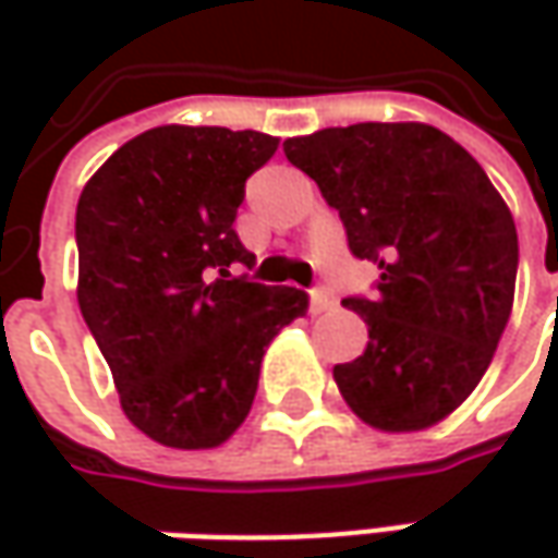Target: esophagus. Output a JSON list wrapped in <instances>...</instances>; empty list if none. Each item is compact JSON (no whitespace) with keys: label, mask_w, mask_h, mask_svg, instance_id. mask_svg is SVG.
Wrapping results in <instances>:
<instances>
[{"label":"esophagus","mask_w":558,"mask_h":558,"mask_svg":"<svg viewBox=\"0 0 558 558\" xmlns=\"http://www.w3.org/2000/svg\"><path fill=\"white\" fill-rule=\"evenodd\" d=\"M311 307H313V313L332 311L335 301H332V294H329V289H326V286H316V289L311 291Z\"/></svg>","instance_id":"1"}]
</instances>
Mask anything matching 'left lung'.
<instances>
[{
	"label": "left lung",
	"mask_w": 558,
	"mask_h": 558,
	"mask_svg": "<svg viewBox=\"0 0 558 558\" xmlns=\"http://www.w3.org/2000/svg\"><path fill=\"white\" fill-rule=\"evenodd\" d=\"M286 158L338 210L348 247L378 267L351 304L366 351L335 366L338 391L381 432L450 416L487 373L519 269L500 192L460 142L425 123H354L286 140Z\"/></svg>",
	"instance_id": "1"
}]
</instances>
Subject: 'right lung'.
I'll list each match as a JSON object with an SVG mask.
<instances>
[{
	"mask_svg": "<svg viewBox=\"0 0 558 558\" xmlns=\"http://www.w3.org/2000/svg\"><path fill=\"white\" fill-rule=\"evenodd\" d=\"M279 140L226 126H155L98 167L76 202L80 313L120 407L177 450L223 444L257 395L264 348L311 294L251 282L235 232L245 183Z\"/></svg>",
	"mask_w": 558,
	"mask_h": 558,
	"instance_id": "right-lung-1",
	"label": "right lung"
}]
</instances>
